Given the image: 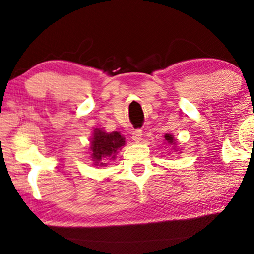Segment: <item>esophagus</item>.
<instances>
[{"instance_id": "esophagus-1", "label": "esophagus", "mask_w": 254, "mask_h": 254, "mask_svg": "<svg viewBox=\"0 0 254 254\" xmlns=\"http://www.w3.org/2000/svg\"><path fill=\"white\" fill-rule=\"evenodd\" d=\"M131 135H133L131 139H133L135 142H140V141L142 140V130L141 129H135Z\"/></svg>"}]
</instances>
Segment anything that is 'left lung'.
Here are the masks:
<instances>
[{
	"mask_svg": "<svg viewBox=\"0 0 254 254\" xmlns=\"http://www.w3.org/2000/svg\"><path fill=\"white\" fill-rule=\"evenodd\" d=\"M164 139H166L169 143H173V142H174V137L171 136L170 134H166V135H164Z\"/></svg>",
	"mask_w": 254,
	"mask_h": 254,
	"instance_id": "1",
	"label": "left lung"
}]
</instances>
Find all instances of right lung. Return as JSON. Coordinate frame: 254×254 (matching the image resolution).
Returning <instances> with one entry per match:
<instances>
[{
    "label": "right lung",
    "instance_id": "1",
    "mask_svg": "<svg viewBox=\"0 0 254 254\" xmlns=\"http://www.w3.org/2000/svg\"><path fill=\"white\" fill-rule=\"evenodd\" d=\"M124 144L125 139L118 131L106 133V131L95 129L91 141V155L94 161V166H105L106 164L105 161L108 157L114 160L118 150Z\"/></svg>",
    "mask_w": 254,
    "mask_h": 254
}]
</instances>
